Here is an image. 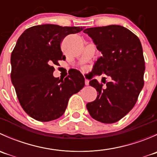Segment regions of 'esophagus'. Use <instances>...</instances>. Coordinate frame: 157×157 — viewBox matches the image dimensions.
<instances>
[{
  "label": "esophagus",
  "mask_w": 157,
  "mask_h": 157,
  "mask_svg": "<svg viewBox=\"0 0 157 157\" xmlns=\"http://www.w3.org/2000/svg\"><path fill=\"white\" fill-rule=\"evenodd\" d=\"M89 83H90V81H89L88 80H86V79H85V85H86V86H88Z\"/></svg>",
  "instance_id": "obj_1"
}]
</instances>
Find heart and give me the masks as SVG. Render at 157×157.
<instances>
[{
    "instance_id": "obj_1",
    "label": "heart",
    "mask_w": 157,
    "mask_h": 157,
    "mask_svg": "<svg viewBox=\"0 0 157 157\" xmlns=\"http://www.w3.org/2000/svg\"><path fill=\"white\" fill-rule=\"evenodd\" d=\"M83 71H86V67H83Z\"/></svg>"
}]
</instances>
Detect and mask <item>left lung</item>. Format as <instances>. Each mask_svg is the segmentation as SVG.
<instances>
[{"label":"left lung","mask_w":157,"mask_h":157,"mask_svg":"<svg viewBox=\"0 0 157 157\" xmlns=\"http://www.w3.org/2000/svg\"><path fill=\"white\" fill-rule=\"evenodd\" d=\"M83 32L102 54L95 63L92 76L105 74L112 78L105 88L96 79L90 80L98 95L86 104V109L96 121L115 123L133 109L144 84L141 43L135 34L118 25L88 28Z\"/></svg>","instance_id":"1"}]
</instances>
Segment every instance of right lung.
<instances>
[{
    "instance_id": "obj_1",
    "label": "right lung",
    "mask_w": 157,
    "mask_h": 157,
    "mask_svg": "<svg viewBox=\"0 0 157 157\" xmlns=\"http://www.w3.org/2000/svg\"><path fill=\"white\" fill-rule=\"evenodd\" d=\"M84 27L43 24L26 29L11 54V81L23 110L34 119L50 121L65 112L71 96L84 86L83 74L75 71L61 80L54 65L65 60L61 43Z\"/></svg>"
}]
</instances>
